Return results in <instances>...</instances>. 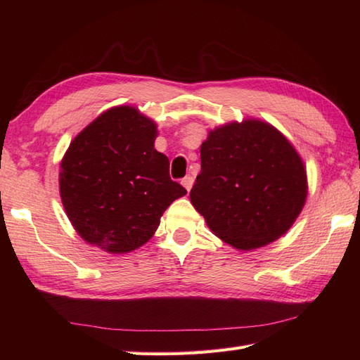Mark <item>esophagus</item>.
<instances>
[{"instance_id": "34e87169", "label": "esophagus", "mask_w": 360, "mask_h": 360, "mask_svg": "<svg viewBox=\"0 0 360 360\" xmlns=\"http://www.w3.org/2000/svg\"><path fill=\"white\" fill-rule=\"evenodd\" d=\"M181 184L187 188V192H190V188H192V186H193V178L188 174V176H186V178H182Z\"/></svg>"}]
</instances>
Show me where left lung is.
<instances>
[{"instance_id":"8db88e82","label":"left lung","mask_w":360,"mask_h":360,"mask_svg":"<svg viewBox=\"0 0 360 360\" xmlns=\"http://www.w3.org/2000/svg\"><path fill=\"white\" fill-rule=\"evenodd\" d=\"M307 188L303 162L286 137L264 122L248 120L209 133L190 200L213 233L249 250L286 233Z\"/></svg>"}]
</instances>
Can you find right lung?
<instances>
[{
    "label": "right lung",
    "mask_w": 360,
    "mask_h": 360,
    "mask_svg": "<svg viewBox=\"0 0 360 360\" xmlns=\"http://www.w3.org/2000/svg\"><path fill=\"white\" fill-rule=\"evenodd\" d=\"M156 125L131 106L101 114L62 160L60 195L75 231L89 244L125 254L147 243L159 218L187 190L172 181L155 150Z\"/></svg>",
    "instance_id": "right-lung-1"
}]
</instances>
